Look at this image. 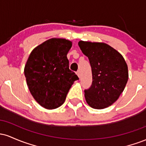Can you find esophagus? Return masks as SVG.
<instances>
[{
	"label": "esophagus",
	"mask_w": 146,
	"mask_h": 146,
	"mask_svg": "<svg viewBox=\"0 0 146 146\" xmlns=\"http://www.w3.org/2000/svg\"><path fill=\"white\" fill-rule=\"evenodd\" d=\"M77 75H78V76L80 78V77H81V73H80V70H78V71H77Z\"/></svg>",
	"instance_id": "34e87169"
}]
</instances>
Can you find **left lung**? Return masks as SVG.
Wrapping results in <instances>:
<instances>
[{"label": "left lung", "instance_id": "obj_1", "mask_svg": "<svg viewBox=\"0 0 146 146\" xmlns=\"http://www.w3.org/2000/svg\"><path fill=\"white\" fill-rule=\"evenodd\" d=\"M80 49L89 60L93 82L84 90L86 101L95 109H104L118 100L128 80V66L117 50L104 42L80 41Z\"/></svg>", "mask_w": 146, "mask_h": 146}]
</instances>
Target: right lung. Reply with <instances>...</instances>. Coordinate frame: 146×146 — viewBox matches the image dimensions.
<instances>
[{
    "label": "right lung",
    "instance_id": "right-lung-1",
    "mask_svg": "<svg viewBox=\"0 0 146 146\" xmlns=\"http://www.w3.org/2000/svg\"><path fill=\"white\" fill-rule=\"evenodd\" d=\"M72 42L51 38L30 53L24 73L31 94L41 106L55 109L62 106L78 75L69 69L66 57Z\"/></svg>",
    "mask_w": 146,
    "mask_h": 146
}]
</instances>
